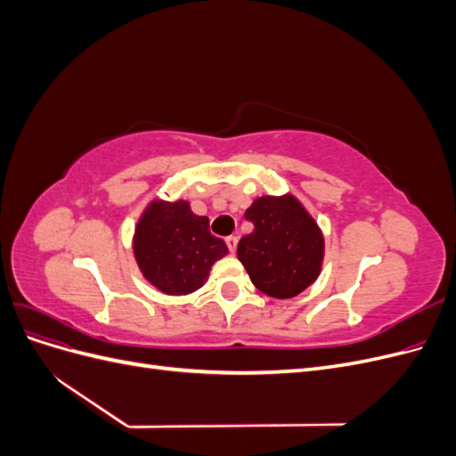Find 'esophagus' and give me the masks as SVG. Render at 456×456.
<instances>
[{"instance_id":"1","label":"esophagus","mask_w":456,"mask_h":456,"mask_svg":"<svg viewBox=\"0 0 456 456\" xmlns=\"http://www.w3.org/2000/svg\"><path fill=\"white\" fill-rule=\"evenodd\" d=\"M226 245H228L230 253H233V251H236V247H238V238H236V236H230V238H226Z\"/></svg>"}]
</instances>
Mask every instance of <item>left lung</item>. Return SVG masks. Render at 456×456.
Here are the masks:
<instances>
[{"mask_svg": "<svg viewBox=\"0 0 456 456\" xmlns=\"http://www.w3.org/2000/svg\"><path fill=\"white\" fill-rule=\"evenodd\" d=\"M245 218L253 232L238 243V258L253 285L273 298H293L320 278L325 238L293 194L255 198Z\"/></svg>", "mask_w": 456, "mask_h": 456, "instance_id": "left-lung-1", "label": "left lung"}]
</instances>
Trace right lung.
Wrapping results in <instances>:
<instances>
[{
	"instance_id": "obj_1",
	"label": "right lung",
	"mask_w": 456,
	"mask_h": 456,
	"mask_svg": "<svg viewBox=\"0 0 456 456\" xmlns=\"http://www.w3.org/2000/svg\"><path fill=\"white\" fill-rule=\"evenodd\" d=\"M133 255L151 287L184 297L203 287L228 247L209 232V218L191 211L190 201L154 198L134 224Z\"/></svg>"
}]
</instances>
